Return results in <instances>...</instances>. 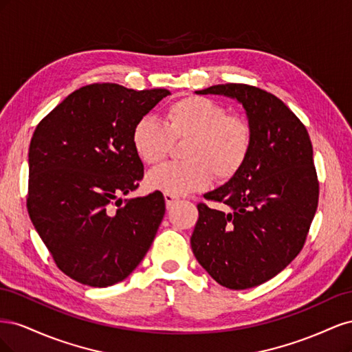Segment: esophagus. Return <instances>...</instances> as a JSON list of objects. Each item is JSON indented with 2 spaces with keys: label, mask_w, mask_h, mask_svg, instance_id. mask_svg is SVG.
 <instances>
[{
  "label": "esophagus",
  "mask_w": 352,
  "mask_h": 352,
  "mask_svg": "<svg viewBox=\"0 0 352 352\" xmlns=\"http://www.w3.org/2000/svg\"><path fill=\"white\" fill-rule=\"evenodd\" d=\"M164 201H166V207L170 208V207H173L176 204L179 198L176 195H172V194H164Z\"/></svg>",
  "instance_id": "obj_1"
}]
</instances>
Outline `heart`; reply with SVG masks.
Here are the masks:
<instances>
[{
    "label": "heart",
    "instance_id": "heart-1",
    "mask_svg": "<svg viewBox=\"0 0 352 352\" xmlns=\"http://www.w3.org/2000/svg\"><path fill=\"white\" fill-rule=\"evenodd\" d=\"M182 148L184 163L166 164L146 176L151 189L176 197L206 189L214 176L220 182L235 177L252 148V129L245 117L228 114L220 102L188 95L167 105L163 123L144 116L132 131V144L145 164L166 162L175 142Z\"/></svg>",
    "mask_w": 352,
    "mask_h": 352
}]
</instances>
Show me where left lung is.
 <instances>
[{
	"label": "left lung",
	"mask_w": 352,
	"mask_h": 352,
	"mask_svg": "<svg viewBox=\"0 0 352 352\" xmlns=\"http://www.w3.org/2000/svg\"><path fill=\"white\" fill-rule=\"evenodd\" d=\"M197 94L242 102L252 148L241 172L204 195L190 247L221 286L248 289L280 273L302 250L318 206L310 135L276 95L252 85H214Z\"/></svg>",
	"instance_id": "8db88e82"
}]
</instances>
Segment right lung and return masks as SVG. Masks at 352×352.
I'll use <instances>...</instances> for the list:
<instances>
[{
    "instance_id": "1",
    "label": "right lung",
    "mask_w": 352,
    "mask_h": 352,
    "mask_svg": "<svg viewBox=\"0 0 352 352\" xmlns=\"http://www.w3.org/2000/svg\"><path fill=\"white\" fill-rule=\"evenodd\" d=\"M168 94L87 85L38 123L29 146L28 212L56 265L73 280L119 283L150 250L164 217L163 194L119 197L144 177L133 127Z\"/></svg>"
}]
</instances>
